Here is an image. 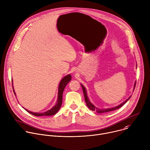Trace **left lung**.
<instances>
[{
  "label": "left lung",
  "mask_w": 150,
  "mask_h": 150,
  "mask_svg": "<svg viewBox=\"0 0 150 150\" xmlns=\"http://www.w3.org/2000/svg\"><path fill=\"white\" fill-rule=\"evenodd\" d=\"M135 84H136V83H135L134 84V88L135 87ZM81 86L82 87V88H83V93H84V98H85V101H86V104L87 105V107H88V108H90L91 110L92 111H96L98 113H104V112H109V111H113V110H117L120 107H121L131 97V96L130 97H128V98H127L125 101H124L122 103H121V104L116 106V107H112V108H98L96 107H95L91 102L88 99V97L87 96V91L85 88V87H84V86L83 84H81Z\"/></svg>",
  "instance_id": "left-lung-1"
}]
</instances>
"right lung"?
<instances>
[{"label":"right lung","instance_id":"right-lung-1","mask_svg":"<svg viewBox=\"0 0 150 150\" xmlns=\"http://www.w3.org/2000/svg\"><path fill=\"white\" fill-rule=\"evenodd\" d=\"M71 80V76L70 74H68L66 76H64L60 81L59 88H58V97H57V101L54 107H53L50 110H49L48 111L43 112H34L30 111H28L26 108H25L28 112L30 113L32 115H34L35 116H49V115H53L56 114L58 111L60 110L62 104V100H63V93L64 91V89L66 85L69 83V81ZM13 92L16 96V93L15 92L13 87Z\"/></svg>","mask_w":150,"mask_h":150}]
</instances>
